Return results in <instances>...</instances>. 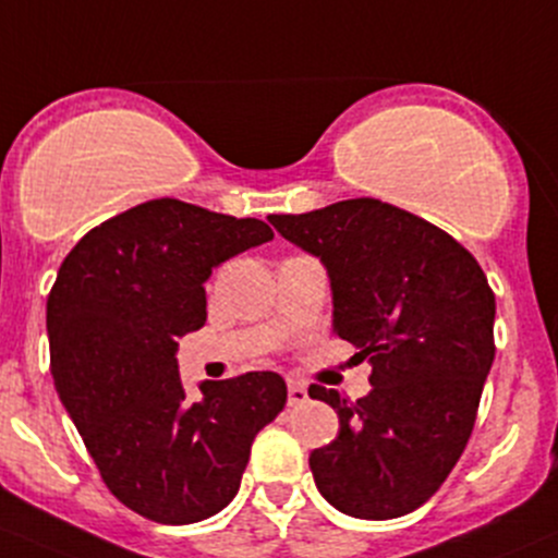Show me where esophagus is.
Listing matches in <instances>:
<instances>
[{
    "label": "esophagus",
    "instance_id": "1",
    "mask_svg": "<svg viewBox=\"0 0 558 558\" xmlns=\"http://www.w3.org/2000/svg\"><path fill=\"white\" fill-rule=\"evenodd\" d=\"M307 402V387L299 381H289V408H302Z\"/></svg>",
    "mask_w": 558,
    "mask_h": 558
}]
</instances>
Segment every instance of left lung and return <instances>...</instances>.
Listing matches in <instances>:
<instances>
[{"label": "left lung", "instance_id": "1", "mask_svg": "<svg viewBox=\"0 0 558 558\" xmlns=\"http://www.w3.org/2000/svg\"><path fill=\"white\" fill-rule=\"evenodd\" d=\"M267 219L320 256L336 333L373 365L357 402L310 387L339 413V437L310 456L315 485L349 517H405L466 450L495 357V293L456 238L378 198Z\"/></svg>", "mask_w": 558, "mask_h": 558}]
</instances>
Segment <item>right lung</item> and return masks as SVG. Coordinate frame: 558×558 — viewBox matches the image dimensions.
<instances>
[{"mask_svg": "<svg viewBox=\"0 0 558 558\" xmlns=\"http://www.w3.org/2000/svg\"><path fill=\"white\" fill-rule=\"evenodd\" d=\"M272 241L262 219L156 198L92 228L47 296L60 400L116 498L158 524L209 519L235 498L251 442L286 408L278 373L201 384L177 339L206 323L211 267Z\"/></svg>", "mask_w": 558, "mask_h": 558, "instance_id": "right-lung-1", "label": "right lung"}]
</instances>
